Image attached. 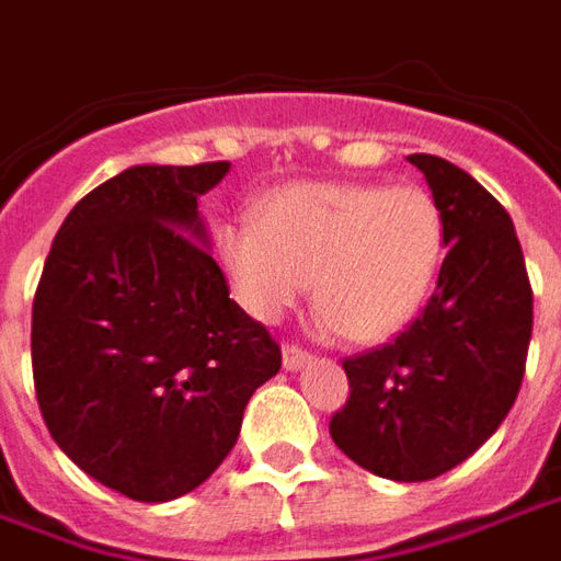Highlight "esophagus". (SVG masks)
I'll use <instances>...</instances> for the list:
<instances>
[{
	"mask_svg": "<svg viewBox=\"0 0 561 561\" xmlns=\"http://www.w3.org/2000/svg\"><path fill=\"white\" fill-rule=\"evenodd\" d=\"M312 360V354L306 352L304 345H297V342H288L285 348H282V364H285V369H300V366H306Z\"/></svg>",
	"mask_w": 561,
	"mask_h": 561,
	"instance_id": "esophagus-1",
	"label": "esophagus"
}]
</instances>
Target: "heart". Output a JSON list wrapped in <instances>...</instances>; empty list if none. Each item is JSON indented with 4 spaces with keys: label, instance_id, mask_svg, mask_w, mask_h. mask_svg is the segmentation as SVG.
Here are the masks:
<instances>
[{
    "label": "heart",
    "instance_id": "1",
    "mask_svg": "<svg viewBox=\"0 0 561 561\" xmlns=\"http://www.w3.org/2000/svg\"><path fill=\"white\" fill-rule=\"evenodd\" d=\"M445 243V213L423 185L294 183L257 204V221H225L216 249L249 316L276 321L316 276L321 328L385 342L426 304Z\"/></svg>",
    "mask_w": 561,
    "mask_h": 561
}]
</instances>
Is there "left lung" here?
Masks as SVG:
<instances>
[{"instance_id":"left-lung-1","label":"left lung","mask_w":561,"mask_h":561,"mask_svg":"<svg viewBox=\"0 0 561 561\" xmlns=\"http://www.w3.org/2000/svg\"><path fill=\"white\" fill-rule=\"evenodd\" d=\"M409 161L445 213L438 285L397 340L342 360L348 400L330 417L345 457L405 483L445 474L499 430L531 340V282L507 209L450 161Z\"/></svg>"}]
</instances>
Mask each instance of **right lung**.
<instances>
[{"label":"right lung","instance_id":"right-lung-1","mask_svg":"<svg viewBox=\"0 0 561 561\" xmlns=\"http://www.w3.org/2000/svg\"><path fill=\"white\" fill-rule=\"evenodd\" d=\"M228 161L138 164L80 197L32 300V378L54 442L135 502L219 469L245 402L279 373L270 330L228 297L197 197Z\"/></svg>","mask_w":561,"mask_h":561}]
</instances>
